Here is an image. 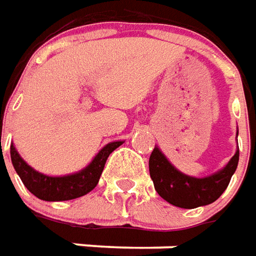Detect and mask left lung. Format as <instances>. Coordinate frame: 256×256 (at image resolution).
Instances as JSON below:
<instances>
[{
    "instance_id": "1",
    "label": "left lung",
    "mask_w": 256,
    "mask_h": 256,
    "mask_svg": "<svg viewBox=\"0 0 256 256\" xmlns=\"http://www.w3.org/2000/svg\"><path fill=\"white\" fill-rule=\"evenodd\" d=\"M238 156L237 151L220 172L208 178H196L178 172L155 146L150 156V174L155 190L164 200L178 208L192 209L212 204L223 194L237 169Z\"/></svg>"
}]
</instances>
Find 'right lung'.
Returning a JSON list of instances; mask_svg holds the SVG:
<instances>
[{
    "label": "right lung",
    "mask_w": 256,
    "mask_h": 256,
    "mask_svg": "<svg viewBox=\"0 0 256 256\" xmlns=\"http://www.w3.org/2000/svg\"><path fill=\"white\" fill-rule=\"evenodd\" d=\"M122 144L123 141L106 144L86 169L62 178H51L36 172L20 158L14 144H10V159L16 173L32 194L42 201H68L86 196L97 186L110 154Z\"/></svg>",
    "instance_id": "add662e5"
}]
</instances>
